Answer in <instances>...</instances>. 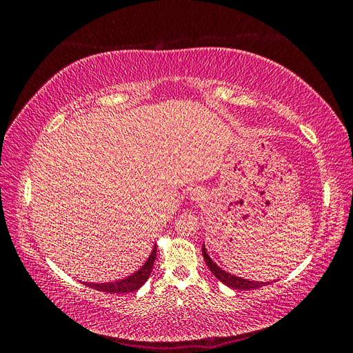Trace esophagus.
<instances>
[{
    "label": "esophagus",
    "mask_w": 353,
    "mask_h": 353,
    "mask_svg": "<svg viewBox=\"0 0 353 353\" xmlns=\"http://www.w3.org/2000/svg\"><path fill=\"white\" fill-rule=\"evenodd\" d=\"M191 199H193L194 201L201 200V199H203V190H200V188L193 190V193H191Z\"/></svg>",
    "instance_id": "1"
}]
</instances>
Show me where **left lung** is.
<instances>
[{
    "instance_id": "1",
    "label": "left lung",
    "mask_w": 353,
    "mask_h": 353,
    "mask_svg": "<svg viewBox=\"0 0 353 353\" xmlns=\"http://www.w3.org/2000/svg\"><path fill=\"white\" fill-rule=\"evenodd\" d=\"M201 249H203L201 250L203 258H205L208 268L212 271V274L215 275L221 283H223L225 285H228L231 288H237V290H254V288H259L262 285L270 284V283H262V281H252V280H248V279H243V276H237V275H232L227 271H223L222 268H219V266L215 262L210 259V256L206 252L205 244H203Z\"/></svg>"
}]
</instances>
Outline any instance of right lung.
I'll use <instances>...</instances> for the list:
<instances>
[{"instance_id": "right-lung-1", "label": "right lung", "mask_w": 353, "mask_h": 353, "mask_svg": "<svg viewBox=\"0 0 353 353\" xmlns=\"http://www.w3.org/2000/svg\"><path fill=\"white\" fill-rule=\"evenodd\" d=\"M156 252H157V248L154 245L153 252L150 253V256H148V259L145 261V263L141 266V268L137 272L131 274L130 276H126V279H123V280H117L114 283H103V284H91V283L90 284L85 283V284L94 288V290L105 292V293L119 294V293L135 292L148 280V276H150L153 265H154V259H156Z\"/></svg>"}]
</instances>
